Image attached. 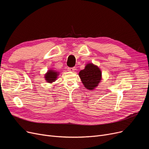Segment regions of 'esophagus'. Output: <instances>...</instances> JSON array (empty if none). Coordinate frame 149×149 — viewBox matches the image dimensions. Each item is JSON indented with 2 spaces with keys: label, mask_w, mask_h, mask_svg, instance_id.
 I'll return each mask as SVG.
<instances>
[{
  "label": "esophagus",
  "mask_w": 149,
  "mask_h": 149,
  "mask_svg": "<svg viewBox=\"0 0 149 149\" xmlns=\"http://www.w3.org/2000/svg\"><path fill=\"white\" fill-rule=\"evenodd\" d=\"M68 69L69 71L74 72V70H75V68H69Z\"/></svg>",
  "instance_id": "34e87169"
}]
</instances>
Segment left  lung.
I'll return each mask as SVG.
<instances>
[{
    "mask_svg": "<svg viewBox=\"0 0 149 149\" xmlns=\"http://www.w3.org/2000/svg\"><path fill=\"white\" fill-rule=\"evenodd\" d=\"M79 75L84 86L91 91L95 89L102 80L101 69L92 63L86 65L84 69L80 70Z\"/></svg>",
    "mask_w": 149,
    "mask_h": 149,
    "instance_id": "left-lung-1",
    "label": "left lung"
}]
</instances>
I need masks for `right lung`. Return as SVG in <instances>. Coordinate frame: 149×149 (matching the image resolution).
<instances>
[{
  "label": "right lung",
  "mask_w": 149,
  "mask_h": 149,
  "mask_svg": "<svg viewBox=\"0 0 149 149\" xmlns=\"http://www.w3.org/2000/svg\"><path fill=\"white\" fill-rule=\"evenodd\" d=\"M59 72L56 70L49 69L47 72L45 74V79L47 83H52L57 80L58 76L59 75Z\"/></svg>",
  "instance_id": "add662e5"
}]
</instances>
